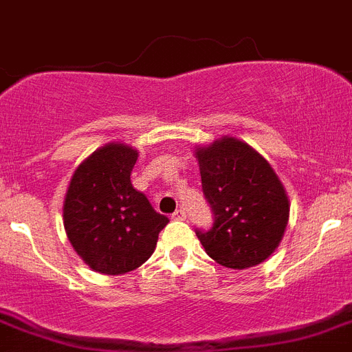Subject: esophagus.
Instances as JSON below:
<instances>
[{"label": "esophagus", "mask_w": 352, "mask_h": 352, "mask_svg": "<svg viewBox=\"0 0 352 352\" xmlns=\"http://www.w3.org/2000/svg\"><path fill=\"white\" fill-rule=\"evenodd\" d=\"M186 217H188V214H186V210H184V208H179V210H175L172 214V219H175V221H186Z\"/></svg>", "instance_id": "1"}]
</instances>
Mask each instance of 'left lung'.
<instances>
[{
    "label": "left lung",
    "instance_id": "8db88e82",
    "mask_svg": "<svg viewBox=\"0 0 352 352\" xmlns=\"http://www.w3.org/2000/svg\"><path fill=\"white\" fill-rule=\"evenodd\" d=\"M201 189L214 214L196 236L212 259L242 270L268 258L283 240L289 201L265 157L236 138L196 151Z\"/></svg>",
    "mask_w": 352,
    "mask_h": 352
}]
</instances>
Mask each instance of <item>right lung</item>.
I'll return each instance as SVG.
<instances>
[{
	"label": "right lung",
	"instance_id": "1",
	"mask_svg": "<svg viewBox=\"0 0 352 352\" xmlns=\"http://www.w3.org/2000/svg\"><path fill=\"white\" fill-rule=\"evenodd\" d=\"M137 157V151L124 144L98 148L75 170L66 192V235L77 254L100 274L121 275L140 267L170 223L133 188Z\"/></svg>",
	"mask_w": 352,
	"mask_h": 352
}]
</instances>
